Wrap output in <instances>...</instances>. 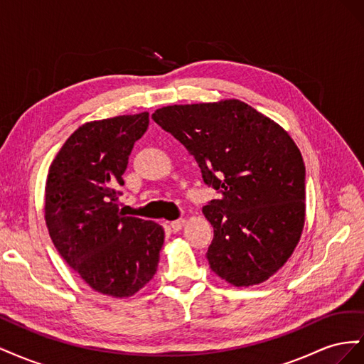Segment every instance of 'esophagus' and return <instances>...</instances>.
I'll list each match as a JSON object with an SVG mask.
<instances>
[{"label": "esophagus", "mask_w": 364, "mask_h": 364, "mask_svg": "<svg viewBox=\"0 0 364 364\" xmlns=\"http://www.w3.org/2000/svg\"><path fill=\"white\" fill-rule=\"evenodd\" d=\"M183 226H185V220H183V218L174 220V222L170 223V228H171L173 232H179V230H181Z\"/></svg>", "instance_id": "1"}]
</instances>
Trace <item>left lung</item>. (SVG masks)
<instances>
[{"mask_svg": "<svg viewBox=\"0 0 364 364\" xmlns=\"http://www.w3.org/2000/svg\"><path fill=\"white\" fill-rule=\"evenodd\" d=\"M151 118L220 193L202 209L214 228L209 267L235 287L267 281L291 257L305 225V165L289 132L235 98L164 106Z\"/></svg>", "mask_w": 364, "mask_h": 364, "instance_id": "obj_1", "label": "left lung"}]
</instances>
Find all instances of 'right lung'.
<instances>
[{
    "mask_svg": "<svg viewBox=\"0 0 364 364\" xmlns=\"http://www.w3.org/2000/svg\"><path fill=\"white\" fill-rule=\"evenodd\" d=\"M149 112L82 124L53 159L46 182V223L53 245L98 293L123 299L155 277L164 229L118 211L121 176Z\"/></svg>",
    "mask_w": 364,
    "mask_h": 364,
    "instance_id": "add662e5",
    "label": "right lung"
}]
</instances>
